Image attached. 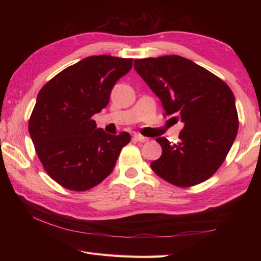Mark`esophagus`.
<instances>
[{
  "label": "esophagus",
  "instance_id": "obj_1",
  "mask_svg": "<svg viewBox=\"0 0 261 261\" xmlns=\"http://www.w3.org/2000/svg\"><path fill=\"white\" fill-rule=\"evenodd\" d=\"M134 139H135L136 141H138V142H146V141H148V138L143 137V136H141V135H135V136H134Z\"/></svg>",
  "mask_w": 261,
  "mask_h": 261
}]
</instances>
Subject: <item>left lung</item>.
I'll list each match as a JSON object with an SVG mask.
<instances>
[{
    "label": "left lung",
    "instance_id": "obj_1",
    "mask_svg": "<svg viewBox=\"0 0 261 261\" xmlns=\"http://www.w3.org/2000/svg\"><path fill=\"white\" fill-rule=\"evenodd\" d=\"M135 69L162 101L164 114L185 124L176 145L165 137L156 139L163 153L150 164L154 174L178 187L208 179L223 164L239 127L231 88L177 55L135 59Z\"/></svg>",
    "mask_w": 261,
    "mask_h": 261
}]
</instances>
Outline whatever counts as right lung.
<instances>
[{
  "instance_id": "right-lung-1",
  "label": "right lung",
  "mask_w": 261,
  "mask_h": 261,
  "mask_svg": "<svg viewBox=\"0 0 261 261\" xmlns=\"http://www.w3.org/2000/svg\"><path fill=\"white\" fill-rule=\"evenodd\" d=\"M134 59L99 55L82 59L46 83L38 93L29 134L38 158L51 178L67 190L84 192L112 173L127 132L96 129L92 116L110 101Z\"/></svg>"
}]
</instances>
